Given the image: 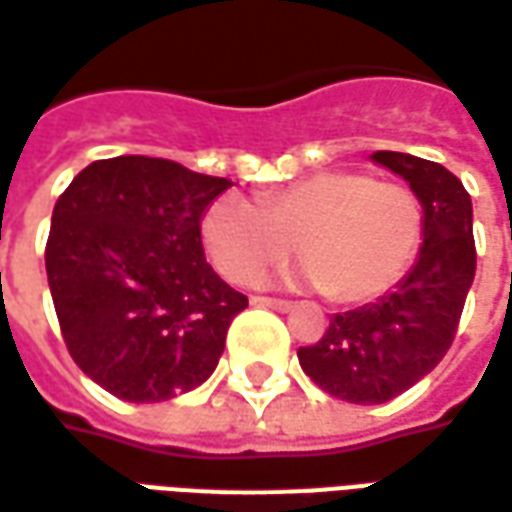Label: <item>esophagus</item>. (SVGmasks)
I'll use <instances>...</instances> for the list:
<instances>
[{
  "label": "esophagus",
  "mask_w": 512,
  "mask_h": 512,
  "mask_svg": "<svg viewBox=\"0 0 512 512\" xmlns=\"http://www.w3.org/2000/svg\"><path fill=\"white\" fill-rule=\"evenodd\" d=\"M255 305H263V307H271V310H291V302H285V299H274V296H255L252 299Z\"/></svg>",
  "instance_id": "obj_1"
}]
</instances>
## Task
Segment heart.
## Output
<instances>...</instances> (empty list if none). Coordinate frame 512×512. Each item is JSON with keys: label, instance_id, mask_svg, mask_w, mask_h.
<instances>
[{"label": "heart", "instance_id": "heart-1", "mask_svg": "<svg viewBox=\"0 0 512 512\" xmlns=\"http://www.w3.org/2000/svg\"><path fill=\"white\" fill-rule=\"evenodd\" d=\"M424 238V205L396 180L360 169L310 174L260 196H221L202 219V244L221 277L255 285L296 252L330 302L363 305L407 274Z\"/></svg>", "mask_w": 512, "mask_h": 512}]
</instances>
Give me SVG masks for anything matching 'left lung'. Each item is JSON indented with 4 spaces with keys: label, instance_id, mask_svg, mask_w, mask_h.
I'll return each instance as SVG.
<instances>
[{
    "label": "left lung",
    "instance_id": "1",
    "mask_svg": "<svg viewBox=\"0 0 512 512\" xmlns=\"http://www.w3.org/2000/svg\"><path fill=\"white\" fill-rule=\"evenodd\" d=\"M371 160L405 177L424 205L416 266L377 302L335 313L321 341L296 352L321 391L355 405H382L441 363L477 271L463 182L441 163L405 152H374Z\"/></svg>",
    "mask_w": 512,
    "mask_h": 512
}]
</instances>
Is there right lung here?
Returning <instances> with one entry per match:
<instances>
[{
  "instance_id": "add662e5",
  "label": "right lung",
  "mask_w": 512,
  "mask_h": 512,
  "mask_svg": "<svg viewBox=\"0 0 512 512\" xmlns=\"http://www.w3.org/2000/svg\"><path fill=\"white\" fill-rule=\"evenodd\" d=\"M232 182L174 160H96L60 194L46 277L74 363L124 402H166L216 371L249 299L205 260L202 216Z\"/></svg>"
}]
</instances>
